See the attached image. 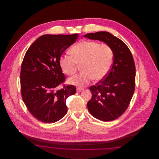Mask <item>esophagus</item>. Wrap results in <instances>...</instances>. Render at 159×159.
Here are the masks:
<instances>
[{
	"label": "esophagus",
	"instance_id": "1",
	"mask_svg": "<svg viewBox=\"0 0 159 159\" xmlns=\"http://www.w3.org/2000/svg\"><path fill=\"white\" fill-rule=\"evenodd\" d=\"M83 90V88H77V89H76V91H77V92H80L81 91H82Z\"/></svg>",
	"mask_w": 159,
	"mask_h": 159
}]
</instances>
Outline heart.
Wrapping results in <instances>:
<instances>
[{"instance_id": "b5f03b06", "label": "heart", "mask_w": 159, "mask_h": 159, "mask_svg": "<svg viewBox=\"0 0 159 159\" xmlns=\"http://www.w3.org/2000/svg\"><path fill=\"white\" fill-rule=\"evenodd\" d=\"M71 55H62L59 63L64 73L74 75L77 70V64H81V73L68 79V82L79 86L88 85L94 78L99 80L109 73L113 63V51L106 43L82 40L73 46Z\"/></svg>"}]
</instances>
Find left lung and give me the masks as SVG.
Returning a JSON list of instances; mask_svg holds the SVG:
<instances>
[{
    "instance_id": "8db88e82",
    "label": "left lung",
    "mask_w": 159,
    "mask_h": 159,
    "mask_svg": "<svg viewBox=\"0 0 159 159\" xmlns=\"http://www.w3.org/2000/svg\"><path fill=\"white\" fill-rule=\"evenodd\" d=\"M84 37L103 42L113 51L112 67L104 79L90 87L92 98L87 104L92 116L112 121L126 110L135 91L136 70L132 55L127 45L110 33L98 31Z\"/></svg>"
}]
</instances>
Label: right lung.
Returning <instances> with one entry per match:
<instances>
[{"mask_svg": "<svg viewBox=\"0 0 159 159\" xmlns=\"http://www.w3.org/2000/svg\"><path fill=\"white\" fill-rule=\"evenodd\" d=\"M78 36H42L25 54L20 73L21 95L28 110L38 120L55 123L67 112L66 99L76 93V89L75 86L68 84L58 89L66 80L59 60Z\"/></svg>", "mask_w": 159, "mask_h": 159, "instance_id": "add662e5", "label": "right lung"}]
</instances>
